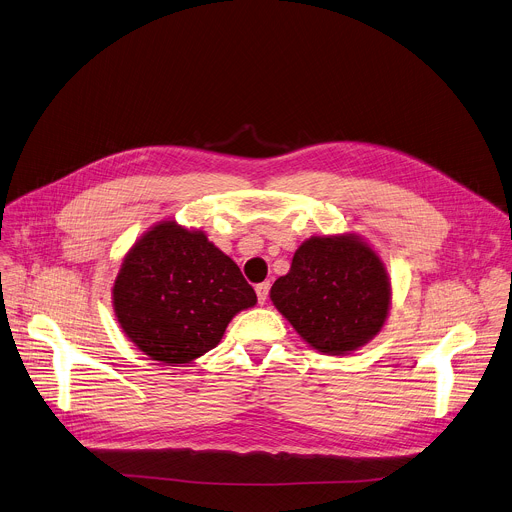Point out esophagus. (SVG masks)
<instances>
[{
    "instance_id": "obj_1",
    "label": "esophagus",
    "mask_w": 512,
    "mask_h": 512,
    "mask_svg": "<svg viewBox=\"0 0 512 512\" xmlns=\"http://www.w3.org/2000/svg\"><path fill=\"white\" fill-rule=\"evenodd\" d=\"M255 292H257V300H259V304H265V300H267V296H269V282L257 284V286H255Z\"/></svg>"
}]
</instances>
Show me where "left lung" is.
Listing matches in <instances>:
<instances>
[{"instance_id": "8db88e82", "label": "left lung", "mask_w": 512, "mask_h": 512, "mask_svg": "<svg viewBox=\"0 0 512 512\" xmlns=\"http://www.w3.org/2000/svg\"><path fill=\"white\" fill-rule=\"evenodd\" d=\"M271 300L310 347L343 355L382 331L390 282L380 257L357 237H312L271 286Z\"/></svg>"}]
</instances>
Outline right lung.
<instances>
[{
  "label": "right lung",
  "instance_id": "obj_1",
  "mask_svg": "<svg viewBox=\"0 0 512 512\" xmlns=\"http://www.w3.org/2000/svg\"><path fill=\"white\" fill-rule=\"evenodd\" d=\"M114 310L126 337L155 361L190 363L214 349L255 290L204 232L159 222L124 257Z\"/></svg>",
  "mask_w": 512,
  "mask_h": 512
}]
</instances>
